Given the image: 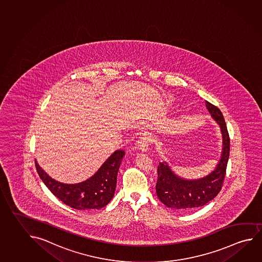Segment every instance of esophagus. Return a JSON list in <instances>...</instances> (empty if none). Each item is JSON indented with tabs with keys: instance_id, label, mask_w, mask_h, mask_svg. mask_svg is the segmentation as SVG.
Wrapping results in <instances>:
<instances>
[{
	"instance_id": "1",
	"label": "esophagus",
	"mask_w": 262,
	"mask_h": 262,
	"mask_svg": "<svg viewBox=\"0 0 262 262\" xmlns=\"http://www.w3.org/2000/svg\"><path fill=\"white\" fill-rule=\"evenodd\" d=\"M152 142V138L150 134H143L142 136L139 138L138 141V148L141 151H146L148 149V146Z\"/></svg>"
}]
</instances>
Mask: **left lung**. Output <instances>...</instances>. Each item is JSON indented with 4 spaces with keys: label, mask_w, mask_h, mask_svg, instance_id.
Returning <instances> with one entry per match:
<instances>
[{
    "label": "left lung",
    "mask_w": 262,
    "mask_h": 262,
    "mask_svg": "<svg viewBox=\"0 0 262 262\" xmlns=\"http://www.w3.org/2000/svg\"><path fill=\"white\" fill-rule=\"evenodd\" d=\"M211 117L217 123L222 134V152L216 167L206 176L188 180L177 175L166 161L158 167L156 192L161 203L178 212H186L204 206L221 191L226 176V165L230 152V139L221 111L210 102H205Z\"/></svg>",
    "instance_id": "left-lung-1"
}]
</instances>
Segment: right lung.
<instances>
[{"label": "right lung", "mask_w": 262, "mask_h": 262, "mask_svg": "<svg viewBox=\"0 0 262 262\" xmlns=\"http://www.w3.org/2000/svg\"><path fill=\"white\" fill-rule=\"evenodd\" d=\"M124 150H116L92 177L84 182L68 184L49 176L36 161L40 179L54 195L77 210L101 209L110 203L116 191L117 173L124 158Z\"/></svg>", "instance_id": "1"}]
</instances>
